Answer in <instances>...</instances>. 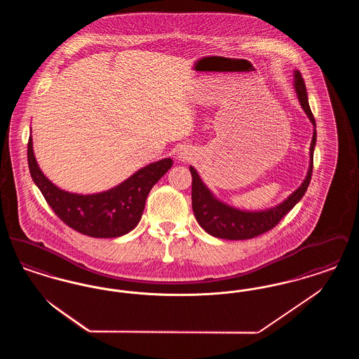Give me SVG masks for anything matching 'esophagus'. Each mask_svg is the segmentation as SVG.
I'll list each match as a JSON object with an SVG mask.
<instances>
[{
	"label": "esophagus",
	"instance_id": "1",
	"mask_svg": "<svg viewBox=\"0 0 359 359\" xmlns=\"http://www.w3.org/2000/svg\"><path fill=\"white\" fill-rule=\"evenodd\" d=\"M177 158L180 161H187V160L191 158V154L187 152V151H180V152H177Z\"/></svg>",
	"mask_w": 359,
	"mask_h": 359
}]
</instances>
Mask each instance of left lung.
<instances>
[{"label": "left lung", "mask_w": 359, "mask_h": 359, "mask_svg": "<svg viewBox=\"0 0 359 359\" xmlns=\"http://www.w3.org/2000/svg\"><path fill=\"white\" fill-rule=\"evenodd\" d=\"M293 78L294 91L297 94L300 106L307 114L311 123L313 125V135L309 147V167L306 179L303 180L300 187L293 191L280 205L265 210L249 211L227 205L221 199H218L211 192V189L203 183L198 171L192 165H189V172L192 175V210L198 223L202 226V229H205V233L211 234L212 237L231 241L255 238L257 236H261L273 229L274 226L283 219V217H285L304 196L311 182L313 168L316 123L308 103L306 83L302 78V74L297 69H294Z\"/></svg>", "instance_id": "1"}]
</instances>
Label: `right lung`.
Here are the masks:
<instances>
[{
  "label": "right lung",
  "mask_w": 359,
  "mask_h": 359,
  "mask_svg": "<svg viewBox=\"0 0 359 359\" xmlns=\"http://www.w3.org/2000/svg\"><path fill=\"white\" fill-rule=\"evenodd\" d=\"M28 165L34 184L55 214L71 229L93 238H116L136 227L149 191L172 167V158L151 163L118 186L98 194H74L56 187L41 172L28 141Z\"/></svg>",
  "instance_id": "right-lung-1"
}]
</instances>
